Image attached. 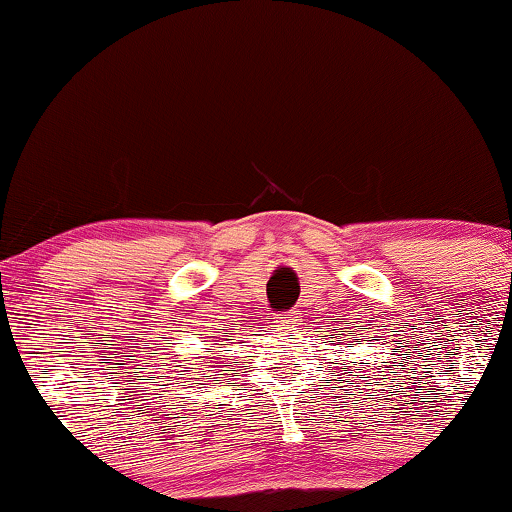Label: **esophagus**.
<instances>
[{
	"label": "esophagus",
	"instance_id": "34e87169",
	"mask_svg": "<svg viewBox=\"0 0 512 512\" xmlns=\"http://www.w3.org/2000/svg\"><path fill=\"white\" fill-rule=\"evenodd\" d=\"M277 319H279V324H282V326L291 328L298 321V312H282V314H277Z\"/></svg>",
	"mask_w": 512,
	"mask_h": 512
}]
</instances>
